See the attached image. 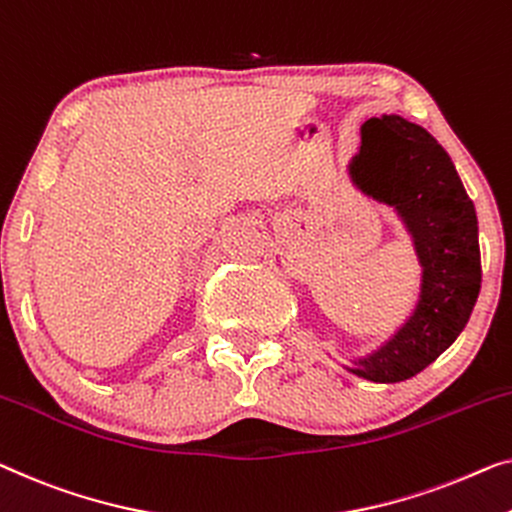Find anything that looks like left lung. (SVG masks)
Segmentation results:
<instances>
[{
  "label": "left lung",
  "mask_w": 512,
  "mask_h": 512,
  "mask_svg": "<svg viewBox=\"0 0 512 512\" xmlns=\"http://www.w3.org/2000/svg\"><path fill=\"white\" fill-rule=\"evenodd\" d=\"M352 177L365 193L400 211L423 264L421 301L409 322L354 375L395 384L418 375L453 345L480 292L476 209L451 156L402 117L365 121Z\"/></svg>",
  "instance_id": "obj_1"
}]
</instances>
